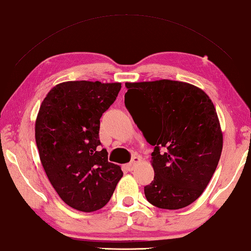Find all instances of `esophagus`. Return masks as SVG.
<instances>
[{"label": "esophagus", "mask_w": 251, "mask_h": 251, "mask_svg": "<svg viewBox=\"0 0 251 251\" xmlns=\"http://www.w3.org/2000/svg\"><path fill=\"white\" fill-rule=\"evenodd\" d=\"M140 157H138V155H134V157L131 159V161H130V163H128L126 164V168H128V170L129 171H132L133 170V168H134V164L135 163H138L139 161H140Z\"/></svg>", "instance_id": "esophagus-1"}]
</instances>
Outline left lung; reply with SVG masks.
<instances>
[{
    "instance_id": "obj_1",
    "label": "left lung",
    "mask_w": 251,
    "mask_h": 251,
    "mask_svg": "<svg viewBox=\"0 0 251 251\" xmlns=\"http://www.w3.org/2000/svg\"><path fill=\"white\" fill-rule=\"evenodd\" d=\"M126 108L154 146V178L145 187L147 200L169 210L189 206L208 186L223 151L215 105L186 82H126Z\"/></svg>"
}]
</instances>
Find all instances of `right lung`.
Returning <instances> with one entry per match:
<instances>
[{"label": "right lung", "mask_w": 251, "mask_h": 251, "mask_svg": "<svg viewBox=\"0 0 251 251\" xmlns=\"http://www.w3.org/2000/svg\"><path fill=\"white\" fill-rule=\"evenodd\" d=\"M121 83L69 81L55 85L40 106L35 141L41 162L68 206L92 212L109 202L123 172L101 148L100 119Z\"/></svg>", "instance_id": "right-lung-1"}]
</instances>
